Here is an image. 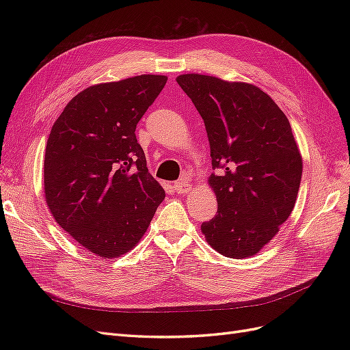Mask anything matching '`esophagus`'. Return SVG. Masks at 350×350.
<instances>
[{
	"instance_id": "34e87169",
	"label": "esophagus",
	"mask_w": 350,
	"mask_h": 350,
	"mask_svg": "<svg viewBox=\"0 0 350 350\" xmlns=\"http://www.w3.org/2000/svg\"><path fill=\"white\" fill-rule=\"evenodd\" d=\"M174 188H175V191H176L178 194H188V193L193 191L191 183H189L187 178H183L181 181L175 183V184H174Z\"/></svg>"
}]
</instances>
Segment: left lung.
Wrapping results in <instances>:
<instances>
[{"label":"left lung","mask_w":350,"mask_h":350,"mask_svg":"<svg viewBox=\"0 0 350 350\" xmlns=\"http://www.w3.org/2000/svg\"><path fill=\"white\" fill-rule=\"evenodd\" d=\"M181 89L204 121L217 200L216 216L201 225L208 245L229 258L258 254L292 213L302 156L289 120L266 92L245 81L181 74Z\"/></svg>","instance_id":"left-lung-1"}]
</instances>
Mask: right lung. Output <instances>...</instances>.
<instances>
[{"label": "right lung", "mask_w": 350, "mask_h": 350, "mask_svg": "<svg viewBox=\"0 0 350 350\" xmlns=\"http://www.w3.org/2000/svg\"><path fill=\"white\" fill-rule=\"evenodd\" d=\"M166 81L142 74L93 84L52 125L44 162L46 204L57 224L94 256L131 251L165 200L135 126Z\"/></svg>", "instance_id": "add662e5"}]
</instances>
